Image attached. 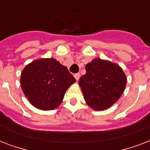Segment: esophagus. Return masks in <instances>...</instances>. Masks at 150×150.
Returning <instances> with one entry per match:
<instances>
[{
    "instance_id": "esophagus-1",
    "label": "esophagus",
    "mask_w": 150,
    "mask_h": 150,
    "mask_svg": "<svg viewBox=\"0 0 150 150\" xmlns=\"http://www.w3.org/2000/svg\"><path fill=\"white\" fill-rule=\"evenodd\" d=\"M74 77H75V79H76L78 81V80L79 79L80 74H79V73H76V74H75V75H74Z\"/></svg>"
}]
</instances>
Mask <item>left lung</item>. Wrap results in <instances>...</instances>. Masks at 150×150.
<instances>
[{"label":"left lung","instance_id":"1","mask_svg":"<svg viewBox=\"0 0 150 150\" xmlns=\"http://www.w3.org/2000/svg\"><path fill=\"white\" fill-rule=\"evenodd\" d=\"M86 73L79 84L85 100L95 110H103L121 97L126 86V76L116 64L96 58L86 66Z\"/></svg>","mask_w":150,"mask_h":150}]
</instances>
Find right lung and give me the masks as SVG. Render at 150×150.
Segmentation results:
<instances>
[{
  "mask_svg": "<svg viewBox=\"0 0 150 150\" xmlns=\"http://www.w3.org/2000/svg\"><path fill=\"white\" fill-rule=\"evenodd\" d=\"M75 82L68 68L55 59H40L29 64L21 75V86L32 105L43 110L61 104L66 90Z\"/></svg>",
  "mask_w": 150,
  "mask_h": 150,
  "instance_id": "right-lung-1",
  "label": "right lung"
}]
</instances>
